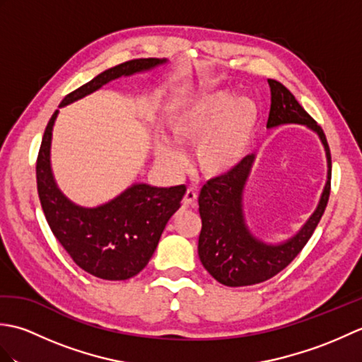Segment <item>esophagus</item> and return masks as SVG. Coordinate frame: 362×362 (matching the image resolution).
I'll list each match as a JSON object with an SVG mask.
<instances>
[{
    "label": "esophagus",
    "mask_w": 362,
    "mask_h": 362,
    "mask_svg": "<svg viewBox=\"0 0 362 362\" xmlns=\"http://www.w3.org/2000/svg\"><path fill=\"white\" fill-rule=\"evenodd\" d=\"M197 201V193L193 188H188L185 196H183V205H194Z\"/></svg>",
    "instance_id": "1"
}]
</instances>
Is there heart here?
I'll return each instance as SVG.
<instances>
[{
    "label": "heart",
    "instance_id": "1",
    "mask_svg": "<svg viewBox=\"0 0 362 362\" xmlns=\"http://www.w3.org/2000/svg\"><path fill=\"white\" fill-rule=\"evenodd\" d=\"M258 121V109L249 98L233 101L227 91H214L175 104L168 113L171 140L196 146V163L209 177L230 174L240 166ZM156 157L169 171L183 166L182 152L166 138L153 143Z\"/></svg>",
    "mask_w": 362,
    "mask_h": 362
}]
</instances>
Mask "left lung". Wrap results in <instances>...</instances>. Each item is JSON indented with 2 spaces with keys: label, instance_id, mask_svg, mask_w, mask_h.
I'll list each match as a JSON object with an SVG mask.
<instances>
[{
  "label": "left lung",
  "instance_id": "obj_1",
  "mask_svg": "<svg viewBox=\"0 0 362 362\" xmlns=\"http://www.w3.org/2000/svg\"><path fill=\"white\" fill-rule=\"evenodd\" d=\"M271 87V112L267 127L303 124L317 132L328 161V180L320 202L302 230L286 243L271 245L252 236L243 214V191L255 156L244 157L235 171L209 180L199 194L202 230L199 235V258L214 280L226 286H250L272 279L294 259L308 243L324 214L332 188V153L324 130L296 96L279 81L267 79Z\"/></svg>",
  "mask_w": 362,
  "mask_h": 362
}]
</instances>
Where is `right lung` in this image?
Listing matches in <instances>:
<instances>
[{"label": "right lung", "mask_w": 362, "mask_h": 362, "mask_svg": "<svg viewBox=\"0 0 362 362\" xmlns=\"http://www.w3.org/2000/svg\"><path fill=\"white\" fill-rule=\"evenodd\" d=\"M160 59L127 60L64 98L60 107L93 93L104 83L165 64ZM54 112L45 129L37 157V191L48 226L68 255L83 271L103 280H127L143 271L156 252L169 218L180 209L187 187L157 188L135 183L109 204L82 209L60 193L52 179L49 148Z\"/></svg>", "instance_id": "right-lung-1"}]
</instances>
